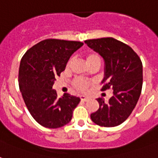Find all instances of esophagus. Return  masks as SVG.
<instances>
[{"label": "esophagus", "mask_w": 158, "mask_h": 158, "mask_svg": "<svg viewBox=\"0 0 158 158\" xmlns=\"http://www.w3.org/2000/svg\"><path fill=\"white\" fill-rule=\"evenodd\" d=\"M80 99H81L82 101H87V100L89 99V98L86 96H84V95H81V96H80Z\"/></svg>", "instance_id": "esophagus-1"}]
</instances>
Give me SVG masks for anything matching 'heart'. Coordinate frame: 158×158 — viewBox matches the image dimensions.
Returning a JSON list of instances; mask_svg holds the SVG:
<instances>
[{
    "label": "heart",
    "mask_w": 158,
    "mask_h": 158,
    "mask_svg": "<svg viewBox=\"0 0 158 158\" xmlns=\"http://www.w3.org/2000/svg\"><path fill=\"white\" fill-rule=\"evenodd\" d=\"M94 60H100V58H99L98 55L96 54L94 52H89L86 55V62L89 63V62L94 61ZM69 64V63H68ZM74 87L76 89H79V90H82V91H84L88 89L89 87V83L86 81H84V80H80V79H77L74 81Z\"/></svg>",
    "instance_id": "1"
}]
</instances>
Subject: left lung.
I'll return each instance as SVG.
<instances>
[{"label": "left lung", "instance_id": "obj_1", "mask_svg": "<svg viewBox=\"0 0 158 158\" xmlns=\"http://www.w3.org/2000/svg\"><path fill=\"white\" fill-rule=\"evenodd\" d=\"M89 48L104 60L102 90L112 89L113 96L107 102L98 98L99 109L90 117L103 127L122 124L132 113L139 98L143 85V64L132 48L112 38L84 41Z\"/></svg>", "mask_w": 158, "mask_h": 158}]
</instances>
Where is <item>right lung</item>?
<instances>
[{
	"mask_svg": "<svg viewBox=\"0 0 158 158\" xmlns=\"http://www.w3.org/2000/svg\"><path fill=\"white\" fill-rule=\"evenodd\" d=\"M83 45L75 41L46 39L32 47L21 59L19 89L32 116L44 127L56 129L68 124L80 102L69 94L57 98L52 86L72 54Z\"/></svg>",
	"mask_w": 158,
	"mask_h": 158,
	"instance_id": "add662e5",
	"label": "right lung"
}]
</instances>
